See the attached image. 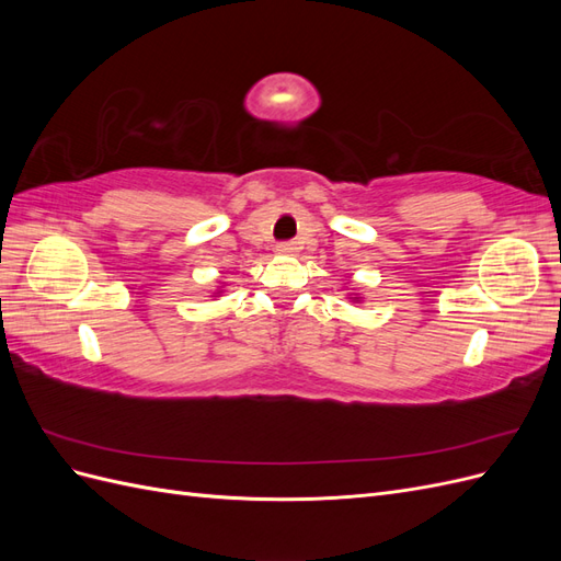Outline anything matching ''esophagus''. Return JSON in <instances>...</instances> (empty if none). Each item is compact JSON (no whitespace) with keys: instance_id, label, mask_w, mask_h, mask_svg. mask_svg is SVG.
Segmentation results:
<instances>
[{"instance_id":"1","label":"esophagus","mask_w":561,"mask_h":561,"mask_svg":"<svg viewBox=\"0 0 561 561\" xmlns=\"http://www.w3.org/2000/svg\"><path fill=\"white\" fill-rule=\"evenodd\" d=\"M276 252L278 254H297L299 252V245L295 241H285V243H278L276 245Z\"/></svg>"}]
</instances>
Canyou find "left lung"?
<instances>
[{"label": "left lung", "mask_w": 561, "mask_h": 561, "mask_svg": "<svg viewBox=\"0 0 561 561\" xmlns=\"http://www.w3.org/2000/svg\"><path fill=\"white\" fill-rule=\"evenodd\" d=\"M348 299H351V301H363L360 295H348Z\"/></svg>", "instance_id": "left-lung-1"}]
</instances>
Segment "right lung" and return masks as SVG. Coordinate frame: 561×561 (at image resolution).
<instances>
[{"label":"right lung","mask_w":561,"mask_h":561,"mask_svg":"<svg viewBox=\"0 0 561 561\" xmlns=\"http://www.w3.org/2000/svg\"><path fill=\"white\" fill-rule=\"evenodd\" d=\"M219 293H222V290H217V293H213V297H219Z\"/></svg>","instance_id":"obj_1"}]
</instances>
